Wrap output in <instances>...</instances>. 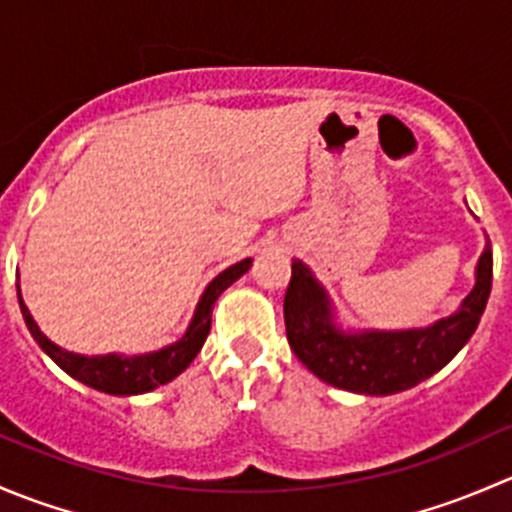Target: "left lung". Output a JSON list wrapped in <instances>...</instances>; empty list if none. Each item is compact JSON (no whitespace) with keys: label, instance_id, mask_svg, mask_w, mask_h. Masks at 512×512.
<instances>
[{"label":"left lung","instance_id":"obj_1","mask_svg":"<svg viewBox=\"0 0 512 512\" xmlns=\"http://www.w3.org/2000/svg\"><path fill=\"white\" fill-rule=\"evenodd\" d=\"M493 252L478 260L476 287L461 309L433 327L409 332L344 334L334 329L329 299L302 262H292L285 292L287 342L312 374L337 389L386 396L411 389L448 364L476 332L490 297Z\"/></svg>","mask_w":512,"mask_h":512}]
</instances>
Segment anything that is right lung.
<instances>
[{
	"mask_svg": "<svg viewBox=\"0 0 512 512\" xmlns=\"http://www.w3.org/2000/svg\"><path fill=\"white\" fill-rule=\"evenodd\" d=\"M252 260L237 262V265L227 267L225 272H220L213 282H210L205 294L200 297L198 309H195V317L190 322L188 332L183 339H178L170 347L160 349V352L143 354V356H84L66 352V349L56 347L54 342L41 334V329L36 327V322L29 314L27 304L22 302V294H19V307H22L24 322H27L29 332L36 339L41 349L61 366L69 376L79 379L81 384L91 386V389L106 391V394L116 396H131V394H146V391L158 389L160 384H168L170 379L185 371L190 366V361L195 359L200 352V347L205 344L210 334V322H213V304L220 294L235 280H240L247 270H250Z\"/></svg>",
	"mask_w": 512,
	"mask_h": 512,
	"instance_id": "obj_1",
	"label": "right lung"
}]
</instances>
